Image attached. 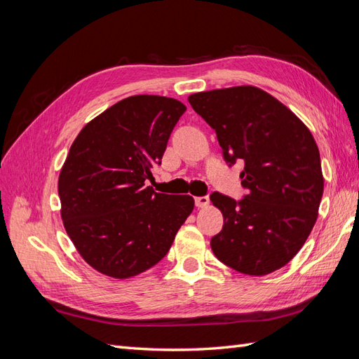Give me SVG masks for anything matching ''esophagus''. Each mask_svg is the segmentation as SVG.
<instances>
[{
  "label": "esophagus",
  "instance_id": "esophagus-1",
  "mask_svg": "<svg viewBox=\"0 0 359 359\" xmlns=\"http://www.w3.org/2000/svg\"><path fill=\"white\" fill-rule=\"evenodd\" d=\"M194 203H196L198 208H205V206H208V203H210V198L208 196H198V198H194Z\"/></svg>",
  "mask_w": 359,
  "mask_h": 359
}]
</instances>
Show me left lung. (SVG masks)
Instances as JSON below:
<instances>
[{"label":"left lung","instance_id":"1","mask_svg":"<svg viewBox=\"0 0 359 359\" xmlns=\"http://www.w3.org/2000/svg\"><path fill=\"white\" fill-rule=\"evenodd\" d=\"M189 102L214 130L224 160L244 161L247 196L214 191L223 229L215 257L238 273L266 276L289 264L318 220L323 194L319 148L307 126L276 97L252 85L202 91Z\"/></svg>","mask_w":359,"mask_h":359}]
</instances>
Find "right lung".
Wrapping results in <instances>:
<instances>
[{
    "mask_svg": "<svg viewBox=\"0 0 359 359\" xmlns=\"http://www.w3.org/2000/svg\"><path fill=\"white\" fill-rule=\"evenodd\" d=\"M186 109L170 97H127L72 144L58 178L61 219L78 253L100 274L124 280L154 266L191 214L189 194L145 186Z\"/></svg>",
    "mask_w": 359,
    "mask_h": 359,
    "instance_id": "right-lung-1",
    "label": "right lung"
}]
</instances>
